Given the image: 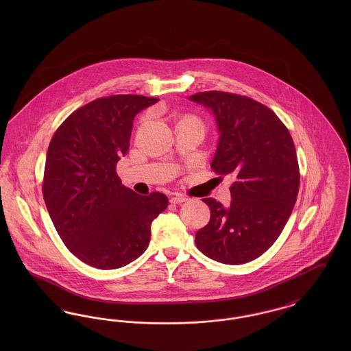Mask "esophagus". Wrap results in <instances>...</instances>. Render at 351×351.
Segmentation results:
<instances>
[{"label": "esophagus", "mask_w": 351, "mask_h": 351, "mask_svg": "<svg viewBox=\"0 0 351 351\" xmlns=\"http://www.w3.org/2000/svg\"><path fill=\"white\" fill-rule=\"evenodd\" d=\"M188 200L186 197H184V196H180V195H175L173 197H171V204H182V202H185V201Z\"/></svg>", "instance_id": "esophagus-1"}]
</instances>
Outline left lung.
Segmentation results:
<instances>
[{
  "mask_svg": "<svg viewBox=\"0 0 351 351\" xmlns=\"http://www.w3.org/2000/svg\"><path fill=\"white\" fill-rule=\"evenodd\" d=\"M189 100L209 109L216 121L219 136L210 167L234 179L228 206L202 199L210 219L196 233V246L221 263H247L274 245L298 199L292 136L271 109L249 97L212 90Z\"/></svg>",
  "mask_w": 351,
  "mask_h": 351,
  "instance_id": "obj_1",
  "label": "left lung"
}]
</instances>
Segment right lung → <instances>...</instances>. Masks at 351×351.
Wrapping results in <instances>:
<instances>
[{
  "instance_id": "right-lung-1",
  "label": "right lung",
  "mask_w": 351,
  "mask_h": 351,
  "mask_svg": "<svg viewBox=\"0 0 351 351\" xmlns=\"http://www.w3.org/2000/svg\"><path fill=\"white\" fill-rule=\"evenodd\" d=\"M159 99L118 95L75 110L51 139L43 197L68 250L99 269L139 258L151 222L166 210V195L141 196L122 185L116 166L130 146L135 116Z\"/></svg>"
}]
</instances>
